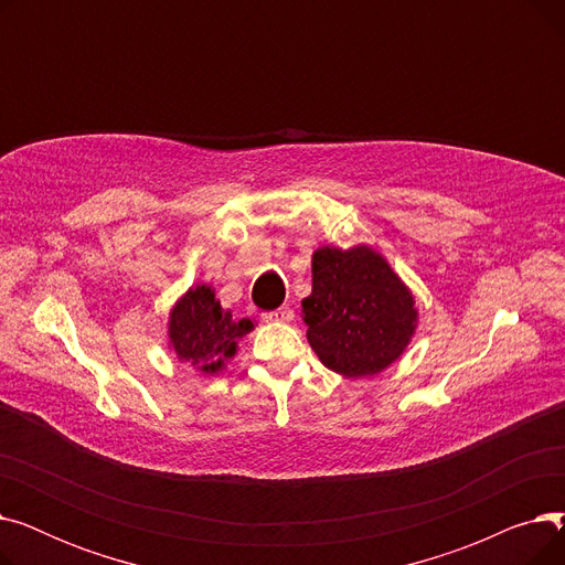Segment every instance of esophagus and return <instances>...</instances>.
Listing matches in <instances>:
<instances>
[{"label":"esophagus","mask_w":565,"mask_h":565,"mask_svg":"<svg viewBox=\"0 0 565 565\" xmlns=\"http://www.w3.org/2000/svg\"><path fill=\"white\" fill-rule=\"evenodd\" d=\"M260 318L265 322H288V320H292V309L286 305V307H279L275 311H263Z\"/></svg>","instance_id":"esophagus-1"}]
</instances>
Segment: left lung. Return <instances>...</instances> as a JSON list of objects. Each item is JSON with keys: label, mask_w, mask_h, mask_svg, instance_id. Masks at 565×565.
<instances>
[{"label": "left lung", "mask_w": 565, "mask_h": 565, "mask_svg": "<svg viewBox=\"0 0 565 565\" xmlns=\"http://www.w3.org/2000/svg\"><path fill=\"white\" fill-rule=\"evenodd\" d=\"M302 313L320 362L345 377L375 375L396 362L417 322L409 290L369 247L318 249Z\"/></svg>", "instance_id": "left-lung-1"}]
</instances>
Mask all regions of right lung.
<instances>
[{
    "mask_svg": "<svg viewBox=\"0 0 565 565\" xmlns=\"http://www.w3.org/2000/svg\"><path fill=\"white\" fill-rule=\"evenodd\" d=\"M254 328L249 318L233 320L207 286L192 288L175 305L169 320V341L178 358L203 373H217L233 358L235 341Z\"/></svg>",
    "mask_w": 565,
    "mask_h": 565,
    "instance_id": "add662e5",
    "label": "right lung"
}]
</instances>
